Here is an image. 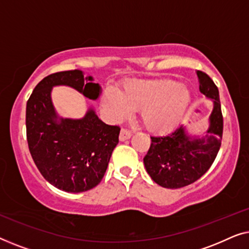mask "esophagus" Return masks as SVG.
<instances>
[{
    "instance_id": "1",
    "label": "esophagus",
    "mask_w": 249,
    "mask_h": 249,
    "mask_svg": "<svg viewBox=\"0 0 249 249\" xmlns=\"http://www.w3.org/2000/svg\"><path fill=\"white\" fill-rule=\"evenodd\" d=\"M131 135L132 134H131L130 130H128V129H125V128H122L121 131H120V136H119V139H120L121 142L127 141V139L131 137Z\"/></svg>"
}]
</instances>
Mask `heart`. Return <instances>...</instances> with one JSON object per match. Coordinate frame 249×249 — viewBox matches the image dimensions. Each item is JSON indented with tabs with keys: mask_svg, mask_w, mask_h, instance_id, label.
I'll return each mask as SVG.
<instances>
[{
	"mask_svg": "<svg viewBox=\"0 0 249 249\" xmlns=\"http://www.w3.org/2000/svg\"><path fill=\"white\" fill-rule=\"evenodd\" d=\"M189 103V90L172 80H131L119 90V96L111 90L104 95V105L114 118L125 117L129 108L142 110V124L152 131L175 127Z\"/></svg>",
	"mask_w": 249,
	"mask_h": 249,
	"instance_id": "1",
	"label": "heart"
}]
</instances>
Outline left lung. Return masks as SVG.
<instances>
[{
	"instance_id": "8db88e82",
	"label": "left lung",
	"mask_w": 249,
	"mask_h": 249,
	"mask_svg": "<svg viewBox=\"0 0 249 249\" xmlns=\"http://www.w3.org/2000/svg\"><path fill=\"white\" fill-rule=\"evenodd\" d=\"M197 77L200 93L214 104L206 135L192 137L181 125L170 134L151 136V146L144 158L146 171L164 188H182L198 180L213 164L221 147L223 117L219 89L203 71H197Z\"/></svg>"
}]
</instances>
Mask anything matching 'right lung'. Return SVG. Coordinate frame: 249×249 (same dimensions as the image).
<instances>
[{"label":"right lung","instance_id":"add662e5","mask_svg":"<svg viewBox=\"0 0 249 249\" xmlns=\"http://www.w3.org/2000/svg\"><path fill=\"white\" fill-rule=\"evenodd\" d=\"M91 81V77L84 78L81 70L60 71L40 80L27 101L30 154L45 180L63 192L83 193L96 187L119 142L120 127L104 124L91 108L79 120L59 118L54 110L53 86L72 87L89 100H96L101 87Z\"/></svg>","mask_w":249,"mask_h":249}]
</instances>
